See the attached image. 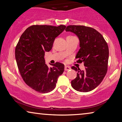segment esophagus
Here are the masks:
<instances>
[{"label": "esophagus", "mask_w": 122, "mask_h": 122, "mask_svg": "<svg viewBox=\"0 0 122 122\" xmlns=\"http://www.w3.org/2000/svg\"><path fill=\"white\" fill-rule=\"evenodd\" d=\"M71 69V67L69 66H65V68H64V70L65 71H68L69 70H70Z\"/></svg>", "instance_id": "34e87169"}]
</instances>
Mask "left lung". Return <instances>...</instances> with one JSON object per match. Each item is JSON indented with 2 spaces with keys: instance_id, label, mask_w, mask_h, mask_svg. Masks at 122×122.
<instances>
[{
  "instance_id": "8db88e82",
  "label": "left lung",
  "mask_w": 122,
  "mask_h": 122,
  "mask_svg": "<svg viewBox=\"0 0 122 122\" xmlns=\"http://www.w3.org/2000/svg\"><path fill=\"white\" fill-rule=\"evenodd\" d=\"M65 30L78 36L80 48L75 58L77 63H84L85 70L73 66L77 77L71 81L76 91L88 92L99 85L107 71L109 50L104 37L95 29L84 25H68Z\"/></svg>"
}]
</instances>
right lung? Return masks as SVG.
Wrapping results in <instances>:
<instances>
[{
	"label": "right lung",
	"mask_w": 122,
	"mask_h": 122,
	"mask_svg": "<svg viewBox=\"0 0 122 122\" xmlns=\"http://www.w3.org/2000/svg\"><path fill=\"white\" fill-rule=\"evenodd\" d=\"M65 28L63 25H33L20 37L15 48L17 64L24 81L35 91L46 93L53 91L58 78L64 71V65L59 62L49 68L44 57Z\"/></svg>",
	"instance_id": "1"
}]
</instances>
